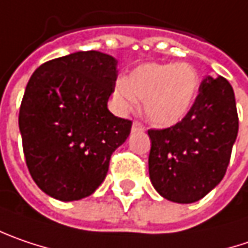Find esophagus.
Masks as SVG:
<instances>
[{"label":"esophagus","mask_w":248,"mask_h":248,"mask_svg":"<svg viewBox=\"0 0 248 248\" xmlns=\"http://www.w3.org/2000/svg\"><path fill=\"white\" fill-rule=\"evenodd\" d=\"M132 132H144V126L138 121H135L132 124Z\"/></svg>","instance_id":"34e87169"}]
</instances>
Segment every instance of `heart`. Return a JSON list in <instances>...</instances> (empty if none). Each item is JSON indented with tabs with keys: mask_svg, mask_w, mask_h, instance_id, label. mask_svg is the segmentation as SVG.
<instances>
[{
	"mask_svg": "<svg viewBox=\"0 0 248 248\" xmlns=\"http://www.w3.org/2000/svg\"><path fill=\"white\" fill-rule=\"evenodd\" d=\"M199 88L197 70L188 63H150L135 68L129 78L115 84L113 98L121 110L144 101V113L152 124L171 126L192 109Z\"/></svg>",
	"mask_w": 248,
	"mask_h": 248,
	"instance_id": "1",
	"label": "heart"
}]
</instances>
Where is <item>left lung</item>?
<instances>
[{
  "label": "left lung",
  "instance_id": "left-lung-1",
  "mask_svg": "<svg viewBox=\"0 0 248 248\" xmlns=\"http://www.w3.org/2000/svg\"><path fill=\"white\" fill-rule=\"evenodd\" d=\"M237 132L230 82L223 77H206L181 122L149 130V174L155 191L178 203L202 199L225 177Z\"/></svg>",
  "mask_w": 248,
  "mask_h": 248
}]
</instances>
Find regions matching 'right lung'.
<instances>
[{
	"mask_svg": "<svg viewBox=\"0 0 248 248\" xmlns=\"http://www.w3.org/2000/svg\"><path fill=\"white\" fill-rule=\"evenodd\" d=\"M118 62L101 51H77L43 63L26 85L19 130L28 170L59 201L94 194L132 121L110 113Z\"/></svg>",
	"mask_w": 248,
	"mask_h": 248,
	"instance_id": "add662e5",
	"label": "right lung"
}]
</instances>
